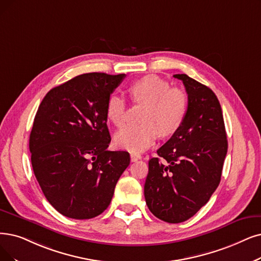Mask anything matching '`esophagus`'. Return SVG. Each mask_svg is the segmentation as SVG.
<instances>
[{"label":"esophagus","instance_id":"1","mask_svg":"<svg viewBox=\"0 0 261 261\" xmlns=\"http://www.w3.org/2000/svg\"><path fill=\"white\" fill-rule=\"evenodd\" d=\"M138 160H141V155L136 154V153H132L130 154V161L132 162H137Z\"/></svg>","mask_w":261,"mask_h":261}]
</instances>
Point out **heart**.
Instances as JSON below:
<instances>
[{
  "label": "heart",
  "mask_w": 261,
  "mask_h": 261,
  "mask_svg": "<svg viewBox=\"0 0 261 261\" xmlns=\"http://www.w3.org/2000/svg\"><path fill=\"white\" fill-rule=\"evenodd\" d=\"M132 97L147 105L141 125H127L120 129L114 141L122 149L142 152L150 148L159 135L168 136L178 129L187 110V97L180 88H170L168 81L149 75L132 83L128 88ZM106 114L116 126H122L126 118V101L118 94L109 96Z\"/></svg>",
  "instance_id": "obj_1"
}]
</instances>
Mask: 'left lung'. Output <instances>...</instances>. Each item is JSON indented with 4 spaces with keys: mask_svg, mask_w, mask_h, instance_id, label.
I'll list each match as a JSON object with an SVG mask.
<instances>
[{
    "mask_svg": "<svg viewBox=\"0 0 261 261\" xmlns=\"http://www.w3.org/2000/svg\"><path fill=\"white\" fill-rule=\"evenodd\" d=\"M187 93L181 126L149 161L144 197L160 220L178 224L189 220L209 201L221 182L228 142L221 103L214 92L185 74Z\"/></svg>",
    "mask_w": 261,
    "mask_h": 261,
    "instance_id": "obj_1",
    "label": "left lung"
}]
</instances>
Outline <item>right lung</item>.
I'll return each mask as SVG.
<instances>
[{
	"instance_id": "right-lung-1",
	"label": "right lung",
	"mask_w": 261,
	"mask_h": 261,
	"mask_svg": "<svg viewBox=\"0 0 261 261\" xmlns=\"http://www.w3.org/2000/svg\"><path fill=\"white\" fill-rule=\"evenodd\" d=\"M125 74L90 72L51 89L30 135L33 171L49 203L64 216L89 220L105 211L130 163L109 151L106 105Z\"/></svg>"
}]
</instances>
